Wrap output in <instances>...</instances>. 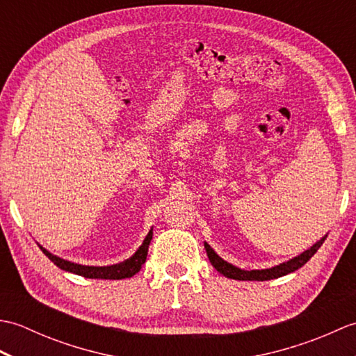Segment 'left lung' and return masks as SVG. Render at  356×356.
<instances>
[{
  "instance_id": "8db88e82",
  "label": "left lung",
  "mask_w": 356,
  "mask_h": 356,
  "mask_svg": "<svg viewBox=\"0 0 356 356\" xmlns=\"http://www.w3.org/2000/svg\"><path fill=\"white\" fill-rule=\"evenodd\" d=\"M326 237H323L320 241H316V243L311 249H307V251H305L303 254H300L298 257H295V259L278 264V266H275V268L261 269V270L238 269L236 266H232V264H229L228 261H225L223 259H220V257H218L214 252V249L211 248L208 243H205V249H207V254H208V259H209L211 264H213V266L218 272H220L222 275L232 278V280H240V282H254V280H255V282H266V280L287 275V274H291V272L300 269L301 266H305V264L312 259V255L321 248V245L324 243Z\"/></svg>"
}]
</instances>
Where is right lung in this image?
I'll list each match as a JSON object with an SVG mask.
<instances>
[{
	"mask_svg": "<svg viewBox=\"0 0 356 356\" xmlns=\"http://www.w3.org/2000/svg\"><path fill=\"white\" fill-rule=\"evenodd\" d=\"M151 238H153V229L148 232V236L145 237V240H143V243L139 246V249L134 252L133 257H130V259L122 261V263H119V264H113V266H82V264H76V263L59 259V257L50 254L49 251H45L42 246H40V248H41V251L49 257L50 261H53L58 268H61L67 272H73V274H78V275H82L86 278L122 280V278H130L140 270L142 264L147 260L148 246H149Z\"/></svg>",
	"mask_w": 356,
	"mask_h": 356,
	"instance_id": "right-lung-1",
	"label": "right lung"
}]
</instances>
